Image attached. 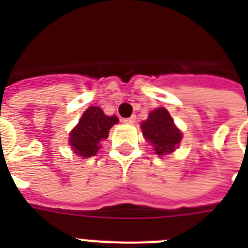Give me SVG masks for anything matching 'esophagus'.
<instances>
[{
    "instance_id": "esophagus-1",
    "label": "esophagus",
    "mask_w": 248,
    "mask_h": 248,
    "mask_svg": "<svg viewBox=\"0 0 248 248\" xmlns=\"http://www.w3.org/2000/svg\"><path fill=\"white\" fill-rule=\"evenodd\" d=\"M135 121H136V117L131 116L130 118H124V124H135Z\"/></svg>"
}]
</instances>
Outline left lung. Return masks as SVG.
<instances>
[{"mask_svg":"<svg viewBox=\"0 0 248 248\" xmlns=\"http://www.w3.org/2000/svg\"><path fill=\"white\" fill-rule=\"evenodd\" d=\"M141 130L144 138L151 141L158 155L171 153L183 138L165 108H158L151 112L148 120L141 124Z\"/></svg>","mask_w":248,"mask_h":248,"instance_id":"left-lung-1","label":"left lung"}]
</instances>
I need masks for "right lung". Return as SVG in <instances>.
<instances>
[{"label": "right lung", "instance_id": "right-lung-1", "mask_svg": "<svg viewBox=\"0 0 248 248\" xmlns=\"http://www.w3.org/2000/svg\"><path fill=\"white\" fill-rule=\"evenodd\" d=\"M116 124H118L116 116H105L99 107H90L71 132L69 144L75 153L89 158L96 155L100 141L108 138L109 128Z\"/></svg>", "mask_w": 248, "mask_h": 248}]
</instances>
